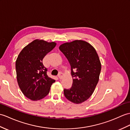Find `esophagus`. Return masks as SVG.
I'll list each match as a JSON object with an SVG mask.
<instances>
[{"label": "esophagus", "mask_w": 130, "mask_h": 130, "mask_svg": "<svg viewBox=\"0 0 130 130\" xmlns=\"http://www.w3.org/2000/svg\"><path fill=\"white\" fill-rule=\"evenodd\" d=\"M63 76H64V74H63V73H62L61 72H60L59 73V75H58V77L60 79H62Z\"/></svg>", "instance_id": "esophagus-1"}]
</instances>
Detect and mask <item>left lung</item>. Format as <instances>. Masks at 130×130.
<instances>
[{
	"mask_svg": "<svg viewBox=\"0 0 130 130\" xmlns=\"http://www.w3.org/2000/svg\"><path fill=\"white\" fill-rule=\"evenodd\" d=\"M71 66L72 85L64 89L68 100L79 104L92 95L99 80L101 64L95 48L87 42L76 40L59 46Z\"/></svg>",
	"mask_w": 130,
	"mask_h": 130,
	"instance_id": "left-lung-1",
	"label": "left lung"
}]
</instances>
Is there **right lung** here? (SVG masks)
<instances>
[{"label":"right lung","mask_w":130,"mask_h":130,"mask_svg":"<svg viewBox=\"0 0 130 130\" xmlns=\"http://www.w3.org/2000/svg\"><path fill=\"white\" fill-rule=\"evenodd\" d=\"M55 42L36 39L24 47L16 60L17 79L21 91L32 101L44 98L55 80L46 74L43 60L55 47Z\"/></svg>","instance_id":"add662e5"}]
</instances>
